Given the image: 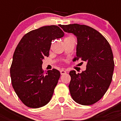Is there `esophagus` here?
Instances as JSON below:
<instances>
[{
    "label": "esophagus",
    "instance_id": "obj_1",
    "mask_svg": "<svg viewBox=\"0 0 121 121\" xmlns=\"http://www.w3.org/2000/svg\"><path fill=\"white\" fill-rule=\"evenodd\" d=\"M60 73H61V75H65V74L66 73V72L64 70H61L60 71Z\"/></svg>",
    "mask_w": 121,
    "mask_h": 121
}]
</instances>
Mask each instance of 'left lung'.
<instances>
[{"label": "left lung", "instance_id": "obj_1", "mask_svg": "<svg viewBox=\"0 0 121 121\" xmlns=\"http://www.w3.org/2000/svg\"><path fill=\"white\" fill-rule=\"evenodd\" d=\"M60 26L77 38L74 60L80 59L86 62L85 71L76 73L72 70L69 73L71 96L81 105H92L104 95L112 79L114 61L111 46L99 32L88 26L73 24Z\"/></svg>", "mask_w": 121, "mask_h": 121}]
</instances>
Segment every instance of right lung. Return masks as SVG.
Here are the masks:
<instances>
[{
  "mask_svg": "<svg viewBox=\"0 0 121 121\" xmlns=\"http://www.w3.org/2000/svg\"><path fill=\"white\" fill-rule=\"evenodd\" d=\"M64 33L57 26H47L26 34L17 46L10 68L14 91L25 105L39 108L53 96L60 77L56 69L44 72L43 60L49 56L51 41Z\"/></svg>",
  "mask_w": 121,
  "mask_h": 121,
  "instance_id": "add662e5",
  "label": "right lung"
}]
</instances>
